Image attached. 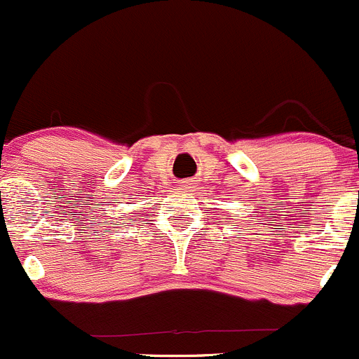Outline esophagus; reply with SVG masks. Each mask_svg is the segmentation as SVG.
<instances>
[{
  "label": "esophagus",
  "instance_id": "1",
  "mask_svg": "<svg viewBox=\"0 0 359 359\" xmlns=\"http://www.w3.org/2000/svg\"><path fill=\"white\" fill-rule=\"evenodd\" d=\"M191 184H194V183H191V180H183V181H181V187H183V188H191Z\"/></svg>",
  "mask_w": 359,
  "mask_h": 359
}]
</instances>
